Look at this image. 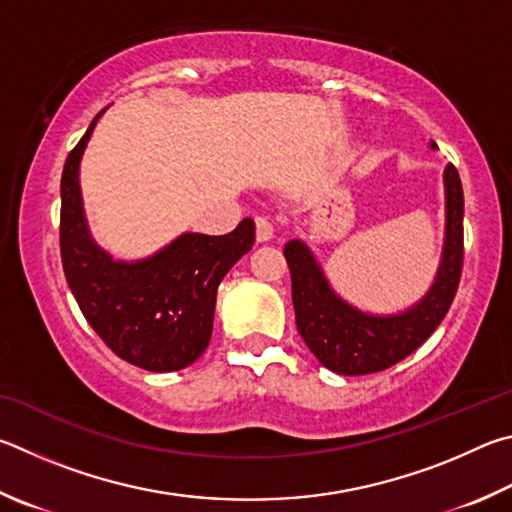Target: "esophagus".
Wrapping results in <instances>:
<instances>
[{"mask_svg": "<svg viewBox=\"0 0 512 512\" xmlns=\"http://www.w3.org/2000/svg\"><path fill=\"white\" fill-rule=\"evenodd\" d=\"M274 238V227H272V222L267 220V218H256V240L258 242H267V240H272Z\"/></svg>", "mask_w": 512, "mask_h": 512, "instance_id": "esophagus-1", "label": "esophagus"}]
</instances>
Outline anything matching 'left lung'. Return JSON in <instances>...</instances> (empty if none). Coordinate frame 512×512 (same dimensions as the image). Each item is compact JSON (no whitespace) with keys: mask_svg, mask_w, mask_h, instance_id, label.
<instances>
[{"mask_svg":"<svg viewBox=\"0 0 512 512\" xmlns=\"http://www.w3.org/2000/svg\"><path fill=\"white\" fill-rule=\"evenodd\" d=\"M429 148L438 146L429 141ZM445 238L432 288L396 315H373L351 306L330 288L324 270L303 240H290L283 254L292 274L297 330L317 360L339 375L389 369L425 342L450 310L463 267V188L456 168L443 173Z\"/></svg>","mask_w":512,"mask_h":512,"instance_id":"8db88e82","label":"left lung"}]
</instances>
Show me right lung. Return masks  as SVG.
I'll return each mask as SVG.
<instances>
[{
    "mask_svg": "<svg viewBox=\"0 0 512 512\" xmlns=\"http://www.w3.org/2000/svg\"><path fill=\"white\" fill-rule=\"evenodd\" d=\"M103 112L62 170V267L87 324L121 360L152 373L179 371L209 346L218 285L254 245V220L245 218L227 236L182 233L141 261H116L89 233L78 179Z\"/></svg>",
    "mask_w": 512,
    "mask_h": 512,
    "instance_id": "obj_1",
    "label": "right lung"
}]
</instances>
